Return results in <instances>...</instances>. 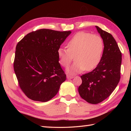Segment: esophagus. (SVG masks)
I'll return each instance as SVG.
<instances>
[{
    "mask_svg": "<svg viewBox=\"0 0 131 131\" xmlns=\"http://www.w3.org/2000/svg\"><path fill=\"white\" fill-rule=\"evenodd\" d=\"M66 77H67V79H73V78H74L73 77L69 75H67V76H66Z\"/></svg>",
    "mask_w": 131,
    "mask_h": 131,
    "instance_id": "34e87169",
    "label": "esophagus"
}]
</instances>
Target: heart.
<instances>
[{"label": "heart", "instance_id": "heart-1", "mask_svg": "<svg viewBox=\"0 0 131 131\" xmlns=\"http://www.w3.org/2000/svg\"><path fill=\"white\" fill-rule=\"evenodd\" d=\"M67 49L60 48L57 51L60 65L67 68L73 59L75 62L67 72L74 75L86 70H93L99 65L104 52V42L99 35L79 32L75 34L66 44Z\"/></svg>", "mask_w": 131, "mask_h": 131}]
</instances>
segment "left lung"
<instances>
[{"instance_id": "1", "label": "left lung", "mask_w": 131, "mask_h": 131, "mask_svg": "<svg viewBox=\"0 0 131 131\" xmlns=\"http://www.w3.org/2000/svg\"><path fill=\"white\" fill-rule=\"evenodd\" d=\"M104 42V52L97 67L81 77L78 88L80 97L88 103L97 104L107 99L121 78L122 53L113 35L96 26Z\"/></svg>"}]
</instances>
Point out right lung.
I'll list each match as a JSON object with an SVG mask.
<instances>
[{"mask_svg":"<svg viewBox=\"0 0 131 131\" xmlns=\"http://www.w3.org/2000/svg\"><path fill=\"white\" fill-rule=\"evenodd\" d=\"M71 31L40 29L29 33L17 44L14 70L28 98L47 102L58 93L66 75L57 51Z\"/></svg>","mask_w":131,"mask_h":131,"instance_id":"right-lung-1","label":"right lung"}]
</instances>
